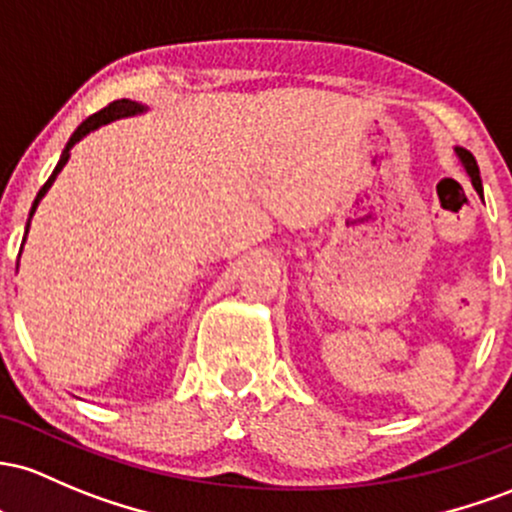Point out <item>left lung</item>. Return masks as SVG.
<instances>
[{
	"mask_svg": "<svg viewBox=\"0 0 512 512\" xmlns=\"http://www.w3.org/2000/svg\"><path fill=\"white\" fill-rule=\"evenodd\" d=\"M455 154L459 157V162H462L464 169H467L469 179H472V186L474 191L484 198V186H481V176H479V166H476V159L472 157V152H467L464 147H455Z\"/></svg>",
	"mask_w": 512,
	"mask_h": 512,
	"instance_id": "left-lung-1",
	"label": "left lung"
}]
</instances>
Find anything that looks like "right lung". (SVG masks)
Listing matches in <instances>:
<instances>
[{
  "instance_id": "obj_1",
  "label": "right lung",
  "mask_w": 512,
  "mask_h": 512,
  "mask_svg": "<svg viewBox=\"0 0 512 512\" xmlns=\"http://www.w3.org/2000/svg\"><path fill=\"white\" fill-rule=\"evenodd\" d=\"M147 111V106H142V103H137V101H130V99H120V101H113V103H108L106 108H101L99 113H94V116H89L84 120L82 125H79L77 130L72 132V137H70V142H67L65 145V149H62V154H60V162H57V166H55V171L53 174H50V179L45 181V186L40 188L38 191V195H36V200H33V205H31V212H28V222H26V234H28V227H31V217H33V212H36V208H38V203L40 200H43V195L48 193V188L53 186L55 183V179H57V174H60L62 171V166L67 164V159H70V152H72V147L77 145L79 140H84L86 135H89V132H94V130H99L101 125H108V123H113V120H120V118H130V116H140V113H145ZM24 241H26V237H24Z\"/></svg>"
}]
</instances>
